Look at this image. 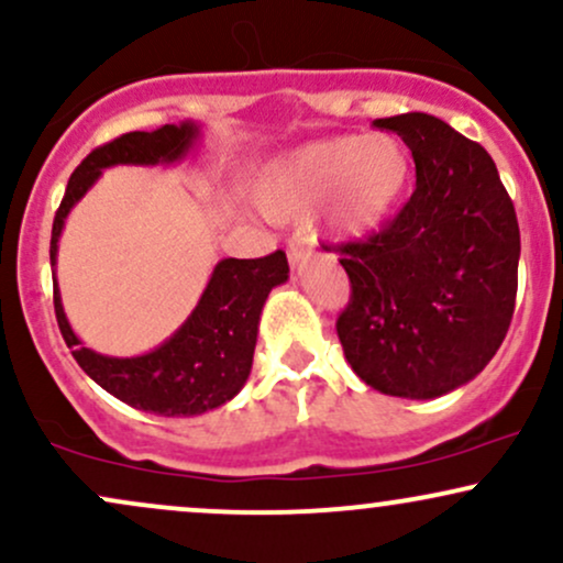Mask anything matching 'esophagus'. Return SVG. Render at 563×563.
<instances>
[{"label": "esophagus", "instance_id": "1", "mask_svg": "<svg viewBox=\"0 0 563 563\" xmlns=\"http://www.w3.org/2000/svg\"><path fill=\"white\" fill-rule=\"evenodd\" d=\"M309 256H312V245L309 243H303V241H294L288 245V264L294 269H299L303 262L309 260Z\"/></svg>", "mask_w": 563, "mask_h": 563}]
</instances>
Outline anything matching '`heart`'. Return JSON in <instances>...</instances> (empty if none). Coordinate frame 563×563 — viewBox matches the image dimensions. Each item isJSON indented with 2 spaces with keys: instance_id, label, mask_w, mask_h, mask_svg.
<instances>
[{
  "instance_id": "obj_1",
  "label": "heart",
  "mask_w": 563,
  "mask_h": 563,
  "mask_svg": "<svg viewBox=\"0 0 563 563\" xmlns=\"http://www.w3.org/2000/svg\"><path fill=\"white\" fill-rule=\"evenodd\" d=\"M412 177L416 158L399 134H339L269 158L251 198L273 222H299L322 209L335 241L354 243L391 222Z\"/></svg>"
}]
</instances>
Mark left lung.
I'll return each mask as SVG.
<instances>
[{
  "label": "left lung",
  "mask_w": 563,
  "mask_h": 563,
  "mask_svg": "<svg viewBox=\"0 0 563 563\" xmlns=\"http://www.w3.org/2000/svg\"><path fill=\"white\" fill-rule=\"evenodd\" d=\"M373 124L410 145L416 192L384 232L339 249L352 301L335 331L367 386L437 399L479 376L506 339L519 222L479 142L429 113Z\"/></svg>",
  "instance_id": "8db88e82"
}]
</instances>
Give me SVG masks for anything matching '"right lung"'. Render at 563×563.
<instances>
[{
  "label": "right lung",
  "mask_w": 563,
  "mask_h": 563,
  "mask_svg": "<svg viewBox=\"0 0 563 563\" xmlns=\"http://www.w3.org/2000/svg\"><path fill=\"white\" fill-rule=\"evenodd\" d=\"M200 140V124L179 121L156 132H129L97 147L70 174L66 196L53 222L49 264L55 283V314L63 339L81 371L137 410L164 418H192L230 402L249 380L254 346L269 290L288 280L283 251L262 260H222L183 325L164 344L137 357H111L84 346L63 309L57 288V243L66 219L111 166H172L185 161Z\"/></svg>",
  "instance_id": "right-lung-1"
}]
</instances>
